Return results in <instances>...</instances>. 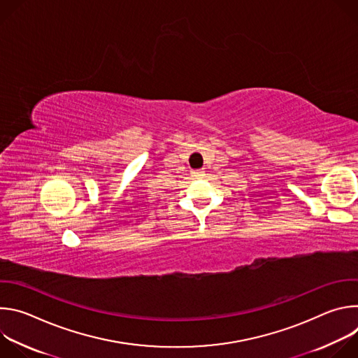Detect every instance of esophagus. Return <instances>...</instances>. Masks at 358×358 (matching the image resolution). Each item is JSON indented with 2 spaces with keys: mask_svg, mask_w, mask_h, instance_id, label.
Listing matches in <instances>:
<instances>
[{
  "mask_svg": "<svg viewBox=\"0 0 358 358\" xmlns=\"http://www.w3.org/2000/svg\"><path fill=\"white\" fill-rule=\"evenodd\" d=\"M191 176H192L194 178H202V177H203V171H202V170H192V171H191Z\"/></svg>",
  "mask_w": 358,
  "mask_h": 358,
  "instance_id": "esophagus-1",
  "label": "esophagus"
}]
</instances>
